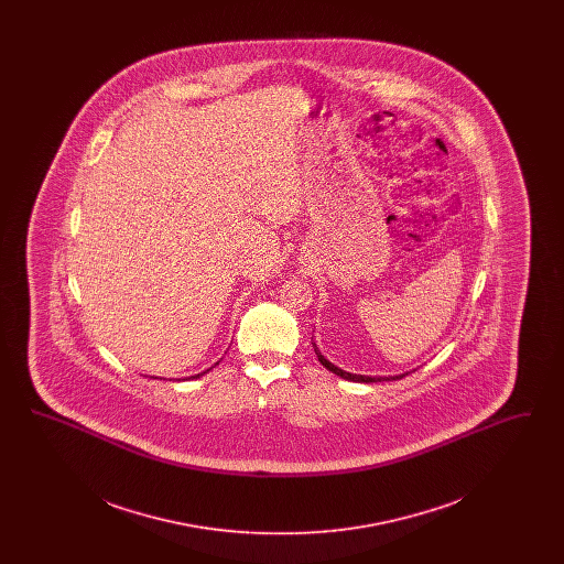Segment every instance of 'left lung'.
Segmentation results:
<instances>
[{
  "label": "left lung",
  "mask_w": 564,
  "mask_h": 564,
  "mask_svg": "<svg viewBox=\"0 0 564 564\" xmlns=\"http://www.w3.org/2000/svg\"><path fill=\"white\" fill-rule=\"evenodd\" d=\"M313 349H315V352H317V359L322 361L323 368H327L329 372H334L336 376H340V378H345V380H352V382H378V380H400V378H403V376H408V372L405 375L400 376H364V375H350V372H345V370H340L338 366H334L332 361H327L325 357H323L322 352H319V347L313 343Z\"/></svg>",
  "instance_id": "1"
}]
</instances>
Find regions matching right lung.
Returning a JSON list of instances; mask_svg holds the SVG:
<instances>
[{"label": "right lung", "mask_w": 564, "mask_h": 564, "mask_svg": "<svg viewBox=\"0 0 564 564\" xmlns=\"http://www.w3.org/2000/svg\"><path fill=\"white\" fill-rule=\"evenodd\" d=\"M207 372H209V370H205V372H200V375L189 376V378H200V376L207 375Z\"/></svg>", "instance_id": "right-lung-1"}]
</instances>
